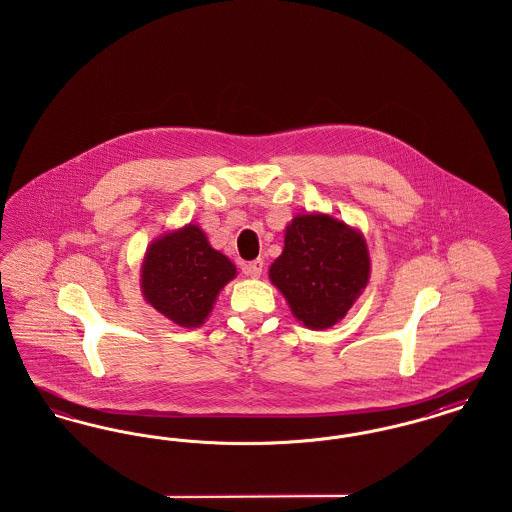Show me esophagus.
<instances>
[{
  "instance_id": "esophagus-1",
  "label": "esophagus",
  "mask_w": 512,
  "mask_h": 512,
  "mask_svg": "<svg viewBox=\"0 0 512 512\" xmlns=\"http://www.w3.org/2000/svg\"><path fill=\"white\" fill-rule=\"evenodd\" d=\"M263 265H265V263H263L261 259H255V261L244 263L242 270H244V274H247V276L257 278V276H261V272H263Z\"/></svg>"
}]
</instances>
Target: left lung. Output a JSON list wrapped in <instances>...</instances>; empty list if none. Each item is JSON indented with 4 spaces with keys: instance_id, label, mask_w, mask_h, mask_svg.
<instances>
[{
    "instance_id": "left-lung-1",
    "label": "left lung",
    "mask_w": 512,
    "mask_h": 512,
    "mask_svg": "<svg viewBox=\"0 0 512 512\" xmlns=\"http://www.w3.org/2000/svg\"><path fill=\"white\" fill-rule=\"evenodd\" d=\"M363 236L328 215H299L286 230L284 251L270 267L272 284L293 315L322 330L345 317L368 282Z\"/></svg>"
}]
</instances>
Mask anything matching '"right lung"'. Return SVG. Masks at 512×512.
<instances>
[{"instance_id":"obj_1","label":"right lung","mask_w":512,"mask_h":512,"mask_svg":"<svg viewBox=\"0 0 512 512\" xmlns=\"http://www.w3.org/2000/svg\"><path fill=\"white\" fill-rule=\"evenodd\" d=\"M234 274L236 267L190 224L149 247L142 267V288L159 313L192 328L203 324Z\"/></svg>"}]
</instances>
